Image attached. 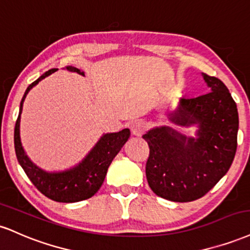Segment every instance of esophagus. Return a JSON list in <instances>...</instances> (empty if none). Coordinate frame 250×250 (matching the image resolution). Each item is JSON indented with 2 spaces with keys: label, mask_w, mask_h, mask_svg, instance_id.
Returning a JSON list of instances; mask_svg holds the SVG:
<instances>
[{
  "label": "esophagus",
  "mask_w": 250,
  "mask_h": 250,
  "mask_svg": "<svg viewBox=\"0 0 250 250\" xmlns=\"http://www.w3.org/2000/svg\"><path fill=\"white\" fill-rule=\"evenodd\" d=\"M130 127H131L132 134H134V136H137V137L142 136V134L144 133V131H145V124H144L143 120H140V119L132 122Z\"/></svg>",
  "instance_id": "1"
}]
</instances>
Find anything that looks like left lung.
Wrapping results in <instances>:
<instances>
[{
	"label": "left lung",
	"mask_w": 250,
	"mask_h": 250,
	"mask_svg": "<svg viewBox=\"0 0 250 250\" xmlns=\"http://www.w3.org/2000/svg\"><path fill=\"white\" fill-rule=\"evenodd\" d=\"M210 92L181 98L168 113L179 127L198 126L196 138L186 137L169 126L144 134L148 144L146 178L158 196L189 202L209 192L228 172L237 147L239 113L236 103L219 78L202 73Z\"/></svg>",
	"instance_id": "obj_1"
}]
</instances>
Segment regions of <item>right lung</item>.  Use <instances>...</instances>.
<instances>
[{
  "instance_id": "1",
  "label": "right lung",
  "mask_w": 250,
  "mask_h": 250,
  "mask_svg": "<svg viewBox=\"0 0 250 250\" xmlns=\"http://www.w3.org/2000/svg\"><path fill=\"white\" fill-rule=\"evenodd\" d=\"M57 70L58 69L49 70L26 87L24 96L21 101L19 118L15 124L14 143L17 160L31 183L35 185V187L51 200L70 204V202L86 200L98 192V189L104 183L108 166L112 163L113 158L119 153L124 144L127 142L131 133L128 128H124L116 133L103 134V137L98 140L95 147L89 152V154L78 165L66 169V171L46 172L35 165L29 159L24 152V148H23L22 143H21L20 123L23 102H24L29 91L38 84V82L48 77ZM66 70L84 76V71H81L77 67L66 66Z\"/></svg>"
}]
</instances>
